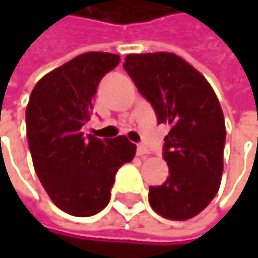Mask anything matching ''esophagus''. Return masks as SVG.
<instances>
[{"mask_svg": "<svg viewBox=\"0 0 258 258\" xmlns=\"http://www.w3.org/2000/svg\"><path fill=\"white\" fill-rule=\"evenodd\" d=\"M148 152H149V151H148V148H146L145 145H139V146H137V155H139V157H143V155H146Z\"/></svg>", "mask_w": 258, "mask_h": 258, "instance_id": "esophagus-1", "label": "esophagus"}]
</instances>
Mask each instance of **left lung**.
Segmentation results:
<instances>
[{"instance_id": "8db88e82", "label": "left lung", "mask_w": 258, "mask_h": 258, "mask_svg": "<svg viewBox=\"0 0 258 258\" xmlns=\"http://www.w3.org/2000/svg\"><path fill=\"white\" fill-rule=\"evenodd\" d=\"M124 69L151 103L157 122L170 125L163 146L169 176L149 186V203L167 220L192 218L221 183L226 124L220 101L208 80L178 55H127Z\"/></svg>"}]
</instances>
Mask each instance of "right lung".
<instances>
[{
  "instance_id": "1",
  "label": "right lung",
  "mask_w": 258,
  "mask_h": 258,
  "mask_svg": "<svg viewBox=\"0 0 258 258\" xmlns=\"http://www.w3.org/2000/svg\"><path fill=\"white\" fill-rule=\"evenodd\" d=\"M119 56L88 52L41 78L26 106V136L35 173L52 202L75 217L103 211L119 167L130 163L136 145L125 136L86 137L100 80Z\"/></svg>"
}]
</instances>
